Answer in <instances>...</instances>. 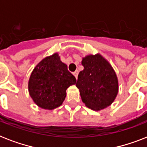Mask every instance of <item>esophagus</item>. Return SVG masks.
I'll return each instance as SVG.
<instances>
[{
  "instance_id": "obj_1",
  "label": "esophagus",
  "mask_w": 147,
  "mask_h": 147,
  "mask_svg": "<svg viewBox=\"0 0 147 147\" xmlns=\"http://www.w3.org/2000/svg\"><path fill=\"white\" fill-rule=\"evenodd\" d=\"M73 74L74 75V77H76V79H77V77H78V72H77V71H75V72L73 73Z\"/></svg>"
}]
</instances>
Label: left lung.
I'll list each match as a JSON object with an SVG mask.
<instances>
[{
  "instance_id": "left-lung-1",
  "label": "left lung",
  "mask_w": 147,
  "mask_h": 147,
  "mask_svg": "<svg viewBox=\"0 0 147 147\" xmlns=\"http://www.w3.org/2000/svg\"><path fill=\"white\" fill-rule=\"evenodd\" d=\"M84 69L76 83L83 102L98 111L109 106L118 92V81L111 64L99 54L87 55L82 60Z\"/></svg>"
}]
</instances>
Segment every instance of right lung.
Segmentation results:
<instances>
[{"instance_id":"obj_1","label":"right lung","mask_w":147,"mask_h":147,"mask_svg":"<svg viewBox=\"0 0 147 147\" xmlns=\"http://www.w3.org/2000/svg\"><path fill=\"white\" fill-rule=\"evenodd\" d=\"M77 80L61 62L58 54L45 57L34 68L29 77V95L42 109H56L64 102L66 90Z\"/></svg>"}]
</instances>
